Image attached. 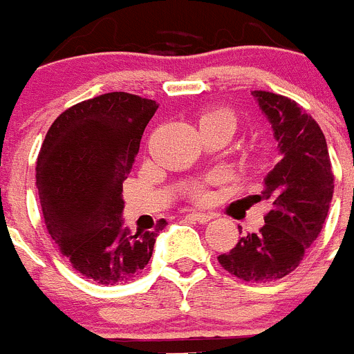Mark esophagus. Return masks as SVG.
<instances>
[{
	"instance_id": "1",
	"label": "esophagus",
	"mask_w": 354,
	"mask_h": 354,
	"mask_svg": "<svg viewBox=\"0 0 354 354\" xmlns=\"http://www.w3.org/2000/svg\"><path fill=\"white\" fill-rule=\"evenodd\" d=\"M187 216H190V218H194V221L201 222V224H206V222H209L213 218L212 213H203V212H190Z\"/></svg>"
}]
</instances>
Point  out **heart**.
Wrapping results in <instances>:
<instances>
[{"mask_svg": "<svg viewBox=\"0 0 354 354\" xmlns=\"http://www.w3.org/2000/svg\"><path fill=\"white\" fill-rule=\"evenodd\" d=\"M209 116H224V118H227V120H229V122L232 123V125H234V120H232L231 113H227V111H215V113L206 114L205 118H209ZM192 196L196 197L197 201H205V199H206V196H208V194H206V189H205V187H196V189H194V192H192Z\"/></svg>", "mask_w": 354, "mask_h": 354, "instance_id": "obj_1", "label": "heart"}]
</instances>
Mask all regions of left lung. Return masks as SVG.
<instances>
[{
    "mask_svg": "<svg viewBox=\"0 0 354 354\" xmlns=\"http://www.w3.org/2000/svg\"><path fill=\"white\" fill-rule=\"evenodd\" d=\"M252 97L279 145L280 160L257 196L272 209L263 227L241 236L218 263L247 282H270L291 273L319 236L333 197V173L323 130L304 107L272 91H252Z\"/></svg>",
    "mask_w": 354,
    "mask_h": 354,
    "instance_id": "8db88e82",
    "label": "left lung"
}]
</instances>
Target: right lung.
<instances>
[{
	"label": "right lung",
	"mask_w": 354,
	"mask_h": 354,
	"mask_svg": "<svg viewBox=\"0 0 354 354\" xmlns=\"http://www.w3.org/2000/svg\"><path fill=\"white\" fill-rule=\"evenodd\" d=\"M158 104L113 91L56 118L37 160L47 231L79 273L114 286L138 277L153 254L155 231L123 227V181Z\"/></svg>",
	"instance_id": "right-lung-1"
}]
</instances>
